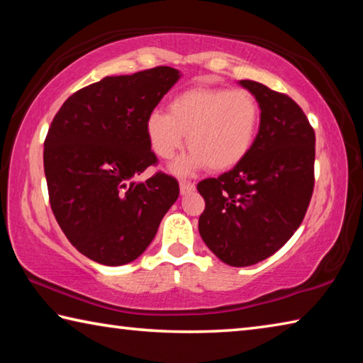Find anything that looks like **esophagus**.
<instances>
[{"label": "esophagus", "instance_id": "esophagus-1", "mask_svg": "<svg viewBox=\"0 0 363 363\" xmlns=\"http://www.w3.org/2000/svg\"><path fill=\"white\" fill-rule=\"evenodd\" d=\"M179 189H181V195H187L190 192H194L195 184L194 182H189V181H181Z\"/></svg>", "mask_w": 363, "mask_h": 363}]
</instances>
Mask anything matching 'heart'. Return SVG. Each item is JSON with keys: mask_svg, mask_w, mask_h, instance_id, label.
I'll return each instance as SVG.
<instances>
[{"mask_svg": "<svg viewBox=\"0 0 363 363\" xmlns=\"http://www.w3.org/2000/svg\"><path fill=\"white\" fill-rule=\"evenodd\" d=\"M259 130V106L243 89L192 86L176 94L168 113L152 112L145 118V136L158 158L171 160L184 143L190 147L177 160V174L208 167L224 173L240 164L253 149Z\"/></svg>", "mask_w": 363, "mask_h": 363, "instance_id": "1", "label": "heart"}]
</instances>
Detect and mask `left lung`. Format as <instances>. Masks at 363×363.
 Wrapping results in <instances>:
<instances>
[{"mask_svg":"<svg viewBox=\"0 0 363 363\" xmlns=\"http://www.w3.org/2000/svg\"><path fill=\"white\" fill-rule=\"evenodd\" d=\"M240 83L261 108L253 149L240 164L199 182L205 211L200 235L220 261L253 266L290 240L314 190L315 134L286 94L257 82Z\"/></svg>","mask_w":363,"mask_h":363,"instance_id":"obj_1","label":"left lung"}]
</instances>
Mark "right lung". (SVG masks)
<instances>
[{"label": "right lung", "instance_id": "obj_1", "mask_svg": "<svg viewBox=\"0 0 363 363\" xmlns=\"http://www.w3.org/2000/svg\"><path fill=\"white\" fill-rule=\"evenodd\" d=\"M181 78L171 67L106 77L77 91L49 126L45 174L49 203L79 253L123 266L144 253L179 196L173 176H134L157 163L145 118Z\"/></svg>", "mask_w": 363, "mask_h": 363}]
</instances>
